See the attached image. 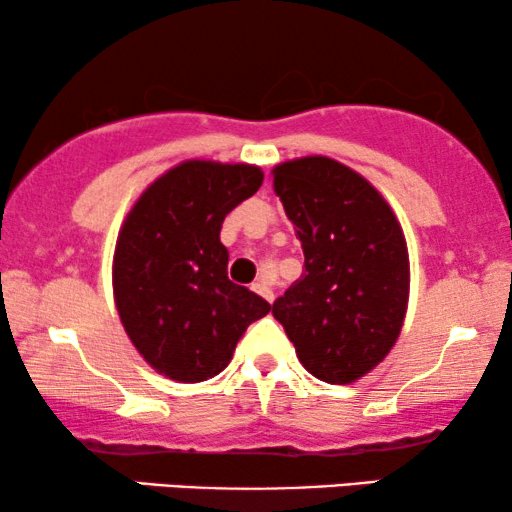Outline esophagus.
Returning a JSON list of instances; mask_svg holds the SVG:
<instances>
[{"label":"esophagus","mask_w":512,"mask_h":512,"mask_svg":"<svg viewBox=\"0 0 512 512\" xmlns=\"http://www.w3.org/2000/svg\"><path fill=\"white\" fill-rule=\"evenodd\" d=\"M251 289H254L258 296H263L265 300H268V303H272V300H275V291H272L270 286L263 282V279H258V282H254V286H251Z\"/></svg>","instance_id":"1"}]
</instances>
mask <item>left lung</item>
I'll return each mask as SVG.
<instances>
[{
	"label": "left lung",
	"instance_id": "1",
	"mask_svg": "<svg viewBox=\"0 0 512 512\" xmlns=\"http://www.w3.org/2000/svg\"><path fill=\"white\" fill-rule=\"evenodd\" d=\"M272 179L305 254V272L272 314L307 373L352 384L401 335L410 298L403 228L368 179L328 156L286 160Z\"/></svg>",
	"mask_w": 512,
	"mask_h": 512
}]
</instances>
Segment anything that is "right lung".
I'll return each mask as SVG.
<instances>
[{
	"label": "right lung",
	"mask_w": 512,
	"mask_h": 512,
	"mask_svg": "<svg viewBox=\"0 0 512 512\" xmlns=\"http://www.w3.org/2000/svg\"><path fill=\"white\" fill-rule=\"evenodd\" d=\"M263 184L261 167L184 160L146 186L118 230L111 284L128 338L156 373L205 382L270 303L228 279L221 223Z\"/></svg>",
	"instance_id": "right-lung-1"
}]
</instances>
